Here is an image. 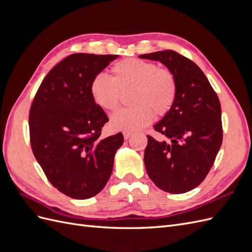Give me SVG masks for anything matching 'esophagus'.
Wrapping results in <instances>:
<instances>
[{
	"label": "esophagus",
	"instance_id": "1",
	"mask_svg": "<svg viewBox=\"0 0 252 252\" xmlns=\"http://www.w3.org/2000/svg\"><path fill=\"white\" fill-rule=\"evenodd\" d=\"M123 135H124V139H125V140H128V139H129V136L131 135V132L124 131V132H123Z\"/></svg>",
	"mask_w": 252,
	"mask_h": 252
}]
</instances>
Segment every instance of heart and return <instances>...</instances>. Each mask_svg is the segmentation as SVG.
<instances>
[{"instance_id": "heart-1", "label": "heart", "mask_w": 252, "mask_h": 252, "mask_svg": "<svg viewBox=\"0 0 252 252\" xmlns=\"http://www.w3.org/2000/svg\"><path fill=\"white\" fill-rule=\"evenodd\" d=\"M112 78L98 73L90 83V94L98 107L113 111L119 107L120 91L132 90L131 107L118 110L110 124L116 130L136 131L147 126L157 116L170 110L177 96L173 73L147 61L126 59L111 68Z\"/></svg>"}]
</instances>
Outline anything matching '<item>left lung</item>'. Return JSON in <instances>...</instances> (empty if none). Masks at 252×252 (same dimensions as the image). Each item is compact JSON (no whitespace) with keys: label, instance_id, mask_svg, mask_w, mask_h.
<instances>
[{"label":"left lung","instance_id":"obj_1","mask_svg":"<svg viewBox=\"0 0 252 252\" xmlns=\"http://www.w3.org/2000/svg\"><path fill=\"white\" fill-rule=\"evenodd\" d=\"M165 65L177 82V96L155 130L169 142L147 135L144 163L151 181L166 192L184 193L208 174L223 140L222 111L201 68L173 50L139 56Z\"/></svg>","mask_w":252,"mask_h":252}]
</instances>
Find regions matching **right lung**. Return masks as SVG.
<instances>
[{"label": "right lung", "instance_id": "obj_1", "mask_svg": "<svg viewBox=\"0 0 252 252\" xmlns=\"http://www.w3.org/2000/svg\"><path fill=\"white\" fill-rule=\"evenodd\" d=\"M116 55L74 53L45 77L29 111L32 152L59 191L85 200L107 184L121 132L100 139L108 118L90 94V83Z\"/></svg>", "mask_w": 252, "mask_h": 252}]
</instances>
